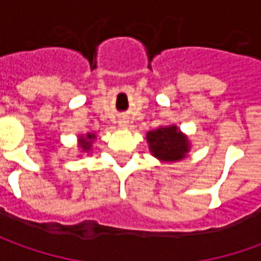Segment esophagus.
Wrapping results in <instances>:
<instances>
[{"label": "esophagus", "mask_w": 261, "mask_h": 261, "mask_svg": "<svg viewBox=\"0 0 261 261\" xmlns=\"http://www.w3.org/2000/svg\"><path fill=\"white\" fill-rule=\"evenodd\" d=\"M120 126H122V127H126V126H127V122H126V120H122V122H120Z\"/></svg>", "instance_id": "obj_1"}]
</instances>
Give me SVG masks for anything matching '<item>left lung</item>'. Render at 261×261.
I'll return each mask as SVG.
<instances>
[{
  "label": "left lung",
  "instance_id": "8db88e82",
  "mask_svg": "<svg viewBox=\"0 0 261 261\" xmlns=\"http://www.w3.org/2000/svg\"><path fill=\"white\" fill-rule=\"evenodd\" d=\"M149 152L163 163H177L190 152V141L175 125L160 126L146 134Z\"/></svg>",
  "mask_w": 261,
  "mask_h": 261
}]
</instances>
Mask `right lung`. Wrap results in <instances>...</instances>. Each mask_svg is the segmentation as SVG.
<instances>
[{
    "label": "right lung",
    "mask_w": 261,
    "mask_h": 261,
    "mask_svg": "<svg viewBox=\"0 0 261 261\" xmlns=\"http://www.w3.org/2000/svg\"><path fill=\"white\" fill-rule=\"evenodd\" d=\"M95 134H91V132H88L86 135H78V148H80V151L84 154V152H90L91 151V148H93V144H94L95 141Z\"/></svg>",
    "instance_id": "1"
}]
</instances>
